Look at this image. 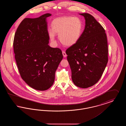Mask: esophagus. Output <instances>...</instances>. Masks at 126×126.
Returning <instances> with one entry per match:
<instances>
[{
  "instance_id": "esophagus-1",
  "label": "esophagus",
  "mask_w": 126,
  "mask_h": 126,
  "mask_svg": "<svg viewBox=\"0 0 126 126\" xmlns=\"http://www.w3.org/2000/svg\"><path fill=\"white\" fill-rule=\"evenodd\" d=\"M62 54H63V57H65V58L67 56V55L66 53V52L64 50L62 51Z\"/></svg>"
}]
</instances>
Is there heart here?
Wrapping results in <instances>:
<instances>
[{"mask_svg":"<svg viewBox=\"0 0 126 126\" xmlns=\"http://www.w3.org/2000/svg\"><path fill=\"white\" fill-rule=\"evenodd\" d=\"M52 29L48 31L51 40L55 41V33L59 34V40L63 44L71 46L80 40L83 30V24L78 17L65 16L57 18L51 23Z\"/></svg>","mask_w":126,"mask_h":126,"instance_id":"1","label":"heart"}]
</instances>
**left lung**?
Wrapping results in <instances>:
<instances>
[{"label": "left lung", "mask_w": 126, "mask_h": 126, "mask_svg": "<svg viewBox=\"0 0 126 126\" xmlns=\"http://www.w3.org/2000/svg\"><path fill=\"white\" fill-rule=\"evenodd\" d=\"M84 16L85 25L80 40L66 50L71 69L72 81L78 87L86 88L97 83L108 61V42L105 31L93 16Z\"/></svg>", "instance_id": "1"}]
</instances>
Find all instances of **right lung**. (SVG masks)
Instances as JSON below:
<instances>
[{"label": "right lung", "instance_id": "1", "mask_svg": "<svg viewBox=\"0 0 126 126\" xmlns=\"http://www.w3.org/2000/svg\"><path fill=\"white\" fill-rule=\"evenodd\" d=\"M47 13L39 17L26 18L15 33L14 51L22 78L32 88L45 91L53 84L55 72L63 59L61 50L50 47Z\"/></svg>", "mask_w": 126, "mask_h": 126}]
</instances>
